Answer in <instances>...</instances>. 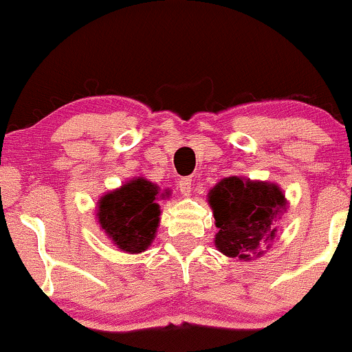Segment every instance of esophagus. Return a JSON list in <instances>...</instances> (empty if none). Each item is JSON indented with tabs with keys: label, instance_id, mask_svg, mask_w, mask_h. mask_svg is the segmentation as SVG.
<instances>
[{
	"label": "esophagus",
	"instance_id": "34e87169",
	"mask_svg": "<svg viewBox=\"0 0 352 352\" xmlns=\"http://www.w3.org/2000/svg\"><path fill=\"white\" fill-rule=\"evenodd\" d=\"M180 193L184 197H188L192 193V179H182L180 180Z\"/></svg>",
	"mask_w": 352,
	"mask_h": 352
}]
</instances>
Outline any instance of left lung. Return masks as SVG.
I'll use <instances>...</instances> for the list:
<instances>
[{"instance_id": "obj_1", "label": "left lung", "mask_w": 352, "mask_h": 352, "mask_svg": "<svg viewBox=\"0 0 352 352\" xmlns=\"http://www.w3.org/2000/svg\"><path fill=\"white\" fill-rule=\"evenodd\" d=\"M208 204L218 227L217 248L227 256L250 260L274 238V221L286 200L278 185L228 177L210 190Z\"/></svg>"}]
</instances>
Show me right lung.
Listing matches in <instances>:
<instances>
[{
  "mask_svg": "<svg viewBox=\"0 0 352 352\" xmlns=\"http://www.w3.org/2000/svg\"><path fill=\"white\" fill-rule=\"evenodd\" d=\"M157 193L152 182L135 179L100 199V227L122 252L140 253L152 243L160 220Z\"/></svg>",
  "mask_w": 352,
  "mask_h": 352,
  "instance_id": "obj_1",
  "label": "right lung"
}]
</instances>
